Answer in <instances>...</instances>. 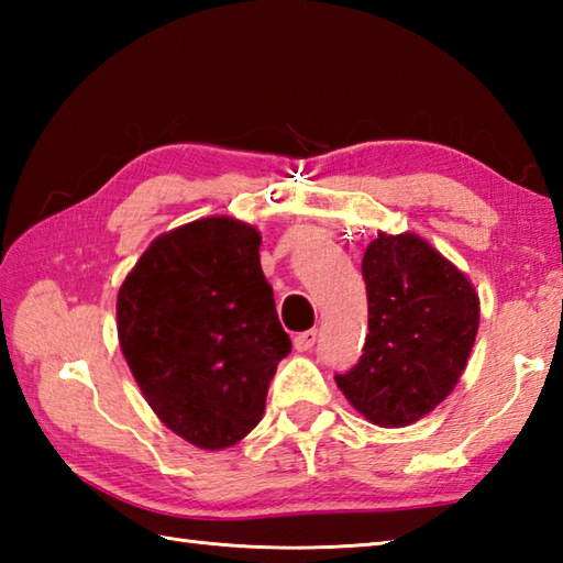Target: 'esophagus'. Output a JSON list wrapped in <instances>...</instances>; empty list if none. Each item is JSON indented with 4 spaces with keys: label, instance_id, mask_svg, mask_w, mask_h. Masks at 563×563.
Returning <instances> with one entry per match:
<instances>
[{
    "label": "esophagus",
    "instance_id": "34e87169",
    "mask_svg": "<svg viewBox=\"0 0 563 563\" xmlns=\"http://www.w3.org/2000/svg\"><path fill=\"white\" fill-rule=\"evenodd\" d=\"M295 349L300 351V353H305V351H309L312 349V345L317 343V329H309V331H302V333H297L295 336Z\"/></svg>",
    "mask_w": 563,
    "mask_h": 563
}]
</instances>
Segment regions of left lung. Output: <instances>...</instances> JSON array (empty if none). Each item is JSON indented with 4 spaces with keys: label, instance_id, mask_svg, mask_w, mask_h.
I'll use <instances>...</instances> for the list:
<instances>
[{
    "label": "left lung",
    "instance_id": "obj_1",
    "mask_svg": "<svg viewBox=\"0 0 563 563\" xmlns=\"http://www.w3.org/2000/svg\"><path fill=\"white\" fill-rule=\"evenodd\" d=\"M367 336L336 385L357 413L404 428L457 385L479 331V295L452 261L413 232H379L363 256Z\"/></svg>",
    "mask_w": 563,
    "mask_h": 563
}]
</instances>
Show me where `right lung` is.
Returning a JSON list of instances; mask_svg holds the SVG:
<instances>
[{
	"mask_svg": "<svg viewBox=\"0 0 563 563\" xmlns=\"http://www.w3.org/2000/svg\"><path fill=\"white\" fill-rule=\"evenodd\" d=\"M261 232L200 218L159 234L118 290V341L159 421L200 450L249 435L290 336L261 271Z\"/></svg>",
	"mask_w": 563,
	"mask_h": 563,
	"instance_id": "right-lung-1",
	"label": "right lung"
}]
</instances>
